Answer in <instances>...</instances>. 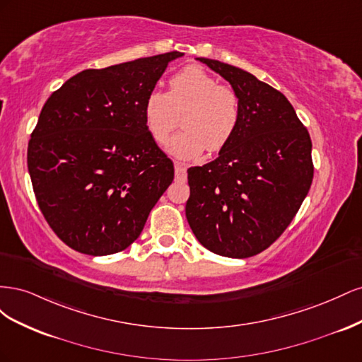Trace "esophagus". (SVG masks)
Wrapping results in <instances>:
<instances>
[{
  "label": "esophagus",
  "mask_w": 362,
  "mask_h": 362,
  "mask_svg": "<svg viewBox=\"0 0 362 362\" xmlns=\"http://www.w3.org/2000/svg\"><path fill=\"white\" fill-rule=\"evenodd\" d=\"M185 170L187 166L181 161H175V173H177V178H185Z\"/></svg>",
  "instance_id": "34e87169"
}]
</instances>
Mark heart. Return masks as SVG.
<instances>
[{
  "label": "heart",
  "mask_w": 362,
  "mask_h": 362,
  "mask_svg": "<svg viewBox=\"0 0 362 362\" xmlns=\"http://www.w3.org/2000/svg\"><path fill=\"white\" fill-rule=\"evenodd\" d=\"M182 131L175 136L170 152L190 160L221 151L235 133L240 120V98L231 87L221 86L199 68H185L169 81V92L152 90L145 101V124L158 145H168L184 112Z\"/></svg>",
  "instance_id": "obj_1"
}]
</instances>
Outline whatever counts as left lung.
I'll list each match as a JSON object with an SVG mask.
<instances>
[{
	"label": "left lung",
	"instance_id": "1",
	"mask_svg": "<svg viewBox=\"0 0 362 362\" xmlns=\"http://www.w3.org/2000/svg\"><path fill=\"white\" fill-rule=\"evenodd\" d=\"M198 60L231 84L242 112L218 157L187 170L185 216L213 254L254 257L286 231L308 194L313 144L279 90L233 64Z\"/></svg>",
	"mask_w": 362,
	"mask_h": 362
}]
</instances>
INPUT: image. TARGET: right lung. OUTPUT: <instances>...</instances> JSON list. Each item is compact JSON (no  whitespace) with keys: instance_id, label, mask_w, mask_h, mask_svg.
<instances>
[{"instance_id":"1","label":"right lung","mask_w":362,"mask_h":362,"mask_svg":"<svg viewBox=\"0 0 362 362\" xmlns=\"http://www.w3.org/2000/svg\"><path fill=\"white\" fill-rule=\"evenodd\" d=\"M172 51L74 75L43 105L27 151L43 217L63 243L112 255L137 240L173 181L145 124V101Z\"/></svg>"}]
</instances>
